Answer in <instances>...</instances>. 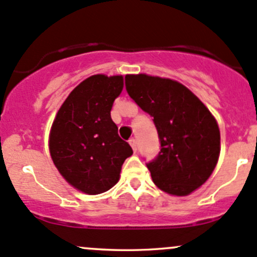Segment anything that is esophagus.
I'll return each instance as SVG.
<instances>
[{
    "label": "esophagus",
    "mask_w": 257,
    "mask_h": 257,
    "mask_svg": "<svg viewBox=\"0 0 257 257\" xmlns=\"http://www.w3.org/2000/svg\"><path fill=\"white\" fill-rule=\"evenodd\" d=\"M128 144H130V146L132 147V150H134L135 152H136V150H137V145H136L137 142H136V140L131 139V140H130V141H128Z\"/></svg>",
    "instance_id": "1"
}]
</instances>
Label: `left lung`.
Here are the masks:
<instances>
[{
	"mask_svg": "<svg viewBox=\"0 0 257 257\" xmlns=\"http://www.w3.org/2000/svg\"><path fill=\"white\" fill-rule=\"evenodd\" d=\"M126 90L153 117L161 152L147 165L153 183L167 194L186 197L202 187L216 167L220 131L213 113L179 81L127 74Z\"/></svg>",
	"mask_w": 257,
	"mask_h": 257,
	"instance_id": "1",
	"label": "left lung"
}]
</instances>
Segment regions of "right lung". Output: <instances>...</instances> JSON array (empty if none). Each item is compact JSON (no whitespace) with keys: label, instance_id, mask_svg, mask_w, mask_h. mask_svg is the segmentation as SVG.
<instances>
[{"label":"right lung","instance_id":"right-lung-1","mask_svg":"<svg viewBox=\"0 0 257 257\" xmlns=\"http://www.w3.org/2000/svg\"><path fill=\"white\" fill-rule=\"evenodd\" d=\"M123 76L95 74L81 81L58 110L49 132V152L60 176L85 194L112 188L132 148L111 120Z\"/></svg>","mask_w":257,"mask_h":257}]
</instances>
